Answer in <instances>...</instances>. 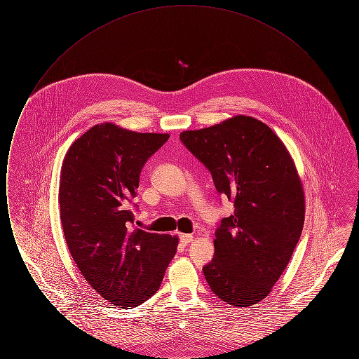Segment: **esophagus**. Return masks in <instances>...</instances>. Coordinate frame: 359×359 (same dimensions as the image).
<instances>
[{
    "instance_id": "esophagus-1",
    "label": "esophagus",
    "mask_w": 359,
    "mask_h": 359,
    "mask_svg": "<svg viewBox=\"0 0 359 359\" xmlns=\"http://www.w3.org/2000/svg\"><path fill=\"white\" fill-rule=\"evenodd\" d=\"M180 241H182L184 245H187V243L194 241V236H192V234H180Z\"/></svg>"
}]
</instances>
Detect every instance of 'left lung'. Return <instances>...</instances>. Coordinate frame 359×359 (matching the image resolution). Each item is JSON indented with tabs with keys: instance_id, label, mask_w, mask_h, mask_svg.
Returning <instances> with one entry per match:
<instances>
[{
	"instance_id": "8db88e82",
	"label": "left lung",
	"mask_w": 359,
	"mask_h": 359,
	"mask_svg": "<svg viewBox=\"0 0 359 359\" xmlns=\"http://www.w3.org/2000/svg\"><path fill=\"white\" fill-rule=\"evenodd\" d=\"M180 140L236 207L215 233L205 280L224 303L250 307L271 293L303 231L306 199L294 161L280 137L250 116L184 130Z\"/></svg>"
}]
</instances>
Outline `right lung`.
Returning a JSON list of instances; mask_svg holds the SVG:
<instances>
[{"mask_svg":"<svg viewBox=\"0 0 359 359\" xmlns=\"http://www.w3.org/2000/svg\"><path fill=\"white\" fill-rule=\"evenodd\" d=\"M168 138L103 122L71 144L62 164L59 207L69 253L88 285L116 307L154 296L177 249V236L133 229L130 211L144 164Z\"/></svg>","mask_w":359,"mask_h":359,"instance_id":"right-lung-1","label":"right lung"}]
</instances>
